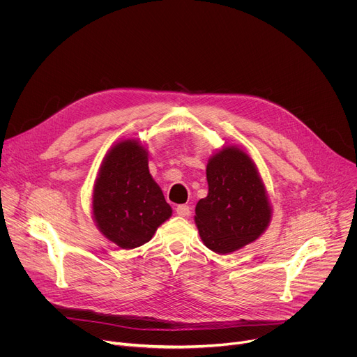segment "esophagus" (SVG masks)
I'll return each mask as SVG.
<instances>
[{
	"instance_id": "1",
	"label": "esophagus",
	"mask_w": 357,
	"mask_h": 357,
	"mask_svg": "<svg viewBox=\"0 0 357 357\" xmlns=\"http://www.w3.org/2000/svg\"><path fill=\"white\" fill-rule=\"evenodd\" d=\"M192 209L188 206V205H178L176 206V213L179 215V216H182V218H188V216H190V212Z\"/></svg>"
}]
</instances>
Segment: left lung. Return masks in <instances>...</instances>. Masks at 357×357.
Segmentation results:
<instances>
[{
    "mask_svg": "<svg viewBox=\"0 0 357 357\" xmlns=\"http://www.w3.org/2000/svg\"><path fill=\"white\" fill-rule=\"evenodd\" d=\"M208 196L195 208L199 236L209 250L229 254L256 241L270 226L273 206L259 168L237 145H223L206 165Z\"/></svg>",
    "mask_w": 357,
    "mask_h": 357,
    "instance_id": "obj_1",
    "label": "left lung"
}]
</instances>
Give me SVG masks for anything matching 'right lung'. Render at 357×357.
I'll return each instance as SVG.
<instances>
[{"instance_id":"obj_1","label":"right lung","mask_w":357,"mask_h":357,"mask_svg":"<svg viewBox=\"0 0 357 357\" xmlns=\"http://www.w3.org/2000/svg\"><path fill=\"white\" fill-rule=\"evenodd\" d=\"M148 148L137 138H121L107 151L91 195V216L107 240L120 248L148 243L172 216L160 185L148 168Z\"/></svg>"}]
</instances>
